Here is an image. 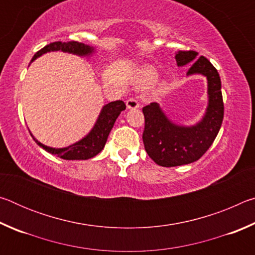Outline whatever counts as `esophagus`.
<instances>
[{"instance_id": "34e87169", "label": "esophagus", "mask_w": 255, "mask_h": 255, "mask_svg": "<svg viewBox=\"0 0 255 255\" xmlns=\"http://www.w3.org/2000/svg\"><path fill=\"white\" fill-rule=\"evenodd\" d=\"M126 106L128 109H138V108H139V103H138L136 99L130 98L126 101Z\"/></svg>"}]
</instances>
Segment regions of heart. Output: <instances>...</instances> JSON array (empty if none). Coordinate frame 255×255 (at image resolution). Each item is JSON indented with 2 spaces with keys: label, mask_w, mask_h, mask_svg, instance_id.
Returning a JSON list of instances; mask_svg holds the SVG:
<instances>
[{
  "label": "heart",
  "mask_w": 255,
  "mask_h": 255,
  "mask_svg": "<svg viewBox=\"0 0 255 255\" xmlns=\"http://www.w3.org/2000/svg\"><path fill=\"white\" fill-rule=\"evenodd\" d=\"M156 79L157 72L155 71L153 67L146 66L144 68H141L139 74H138L137 84L138 86H140V88H145V86L152 85Z\"/></svg>",
  "instance_id": "b5f03b06"
}]
</instances>
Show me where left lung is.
Returning a JSON list of instances; mask_svg holds the SVG:
<instances>
[{
    "instance_id": "left-lung-1",
    "label": "left lung",
    "mask_w": 255,
    "mask_h": 255,
    "mask_svg": "<svg viewBox=\"0 0 255 255\" xmlns=\"http://www.w3.org/2000/svg\"><path fill=\"white\" fill-rule=\"evenodd\" d=\"M198 57L193 50L178 51V66L191 64L187 75L200 74L207 79L208 106L200 122L192 126H182L172 122L158 103L143 108L145 129L143 141L146 152L161 166L172 167L196 162L214 143L224 118L222 82L216 68L204 56Z\"/></svg>"
}]
</instances>
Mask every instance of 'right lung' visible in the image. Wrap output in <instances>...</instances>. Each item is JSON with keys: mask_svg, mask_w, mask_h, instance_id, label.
Listing matches in <instances>:
<instances>
[{"mask_svg": "<svg viewBox=\"0 0 255 255\" xmlns=\"http://www.w3.org/2000/svg\"><path fill=\"white\" fill-rule=\"evenodd\" d=\"M50 51H63V53L77 55L81 56V57H90V56H92L96 53V49L91 46L77 41H55L45 46L39 51H37L31 59V63L36 58L40 57L41 55L50 53ZM125 109H126V105L122 100L110 102L108 105L103 106L96 124H94L93 128L90 130L88 135L84 136L79 141H76V143L67 146V147H50V146L44 145L39 140L36 139L31 132H30V135L32 136L33 140L41 148H44L46 152L56 155V156L60 158L68 159V161L70 159H89L96 156L105 147L108 136H109L116 120H117L120 112L124 111Z\"/></svg>", "mask_w": 255, "mask_h": 255, "instance_id": "obj_1", "label": "right lung"}]
</instances>
